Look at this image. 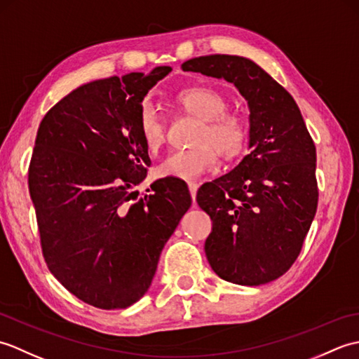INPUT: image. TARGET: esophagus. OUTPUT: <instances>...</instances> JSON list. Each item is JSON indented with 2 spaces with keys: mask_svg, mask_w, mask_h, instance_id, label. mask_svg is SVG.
Wrapping results in <instances>:
<instances>
[{
  "mask_svg": "<svg viewBox=\"0 0 359 359\" xmlns=\"http://www.w3.org/2000/svg\"><path fill=\"white\" fill-rule=\"evenodd\" d=\"M197 188H199V185L194 184V182H189L188 184V189H189V194H191L193 199H196V194H197Z\"/></svg>",
  "mask_w": 359,
  "mask_h": 359,
  "instance_id": "obj_1",
  "label": "esophagus"
}]
</instances>
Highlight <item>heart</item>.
Returning <instances> with one entry per match:
<instances>
[{"instance_id":"b5f03b06","label":"heart","mask_w":359,"mask_h":359,"mask_svg":"<svg viewBox=\"0 0 359 359\" xmlns=\"http://www.w3.org/2000/svg\"><path fill=\"white\" fill-rule=\"evenodd\" d=\"M185 112L201 118L193 139L194 148L174 149L156 166L158 177L196 180L215 170L217 152L224 158L238 157L248 142V126L239 114L226 111V98L212 88H189L177 95ZM139 131L149 149H157L166 137V120L154 104L144 103L139 114Z\"/></svg>"}]
</instances>
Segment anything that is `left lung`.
<instances>
[{
	"label": "left lung",
	"instance_id": "8db88e82",
	"mask_svg": "<svg viewBox=\"0 0 359 359\" xmlns=\"http://www.w3.org/2000/svg\"><path fill=\"white\" fill-rule=\"evenodd\" d=\"M182 69L230 81L248 102L250 152L196 201L212 220L205 255L217 276L266 284L293 265L316 215L313 139L293 97L251 60L216 53Z\"/></svg>",
	"mask_w": 359,
	"mask_h": 359
}]
</instances>
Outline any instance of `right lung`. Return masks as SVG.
Listing matches in <instances>:
<instances>
[{
	"instance_id": "obj_1",
	"label": "right lung",
	"mask_w": 359,
	"mask_h": 359,
	"mask_svg": "<svg viewBox=\"0 0 359 359\" xmlns=\"http://www.w3.org/2000/svg\"><path fill=\"white\" fill-rule=\"evenodd\" d=\"M170 72L158 66L90 81L38 128L29 193L44 261L67 292L97 309H126L148 292L166 241L191 207L175 177L156 180L140 199L134 191L151 165L142 102Z\"/></svg>"
}]
</instances>
